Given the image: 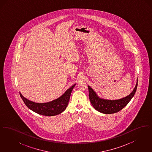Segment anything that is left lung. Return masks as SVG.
Masks as SVG:
<instances>
[{
	"label": "left lung",
	"instance_id": "left-lung-1",
	"mask_svg": "<svg viewBox=\"0 0 152 152\" xmlns=\"http://www.w3.org/2000/svg\"><path fill=\"white\" fill-rule=\"evenodd\" d=\"M137 84L138 80L136 87L129 95L115 100H109L100 98L91 87L88 86L89 100L92 105L97 111L104 114L115 113L121 110L129 103L136 93Z\"/></svg>",
	"mask_w": 152,
	"mask_h": 152
}]
</instances>
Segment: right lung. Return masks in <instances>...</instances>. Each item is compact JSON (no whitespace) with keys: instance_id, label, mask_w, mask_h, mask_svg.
I'll list each match as a JSON object with an SVG mask.
<instances>
[{"instance_id":"right-lung-1","label":"right lung","mask_w":152,"mask_h":152,"mask_svg":"<svg viewBox=\"0 0 152 152\" xmlns=\"http://www.w3.org/2000/svg\"><path fill=\"white\" fill-rule=\"evenodd\" d=\"M75 85L76 84L68 89L64 94L57 99L45 103H37L30 101L23 97L21 93H20V96L26 105L36 113L43 116H55L62 113L66 108Z\"/></svg>"}]
</instances>
